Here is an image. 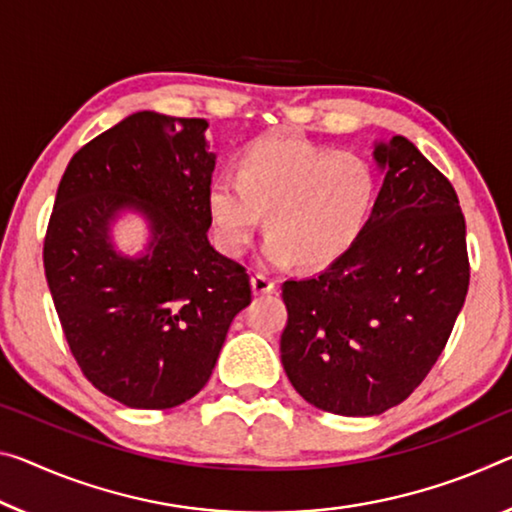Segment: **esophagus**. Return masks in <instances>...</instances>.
<instances>
[{
	"label": "esophagus",
	"instance_id": "esophagus-1",
	"mask_svg": "<svg viewBox=\"0 0 512 512\" xmlns=\"http://www.w3.org/2000/svg\"><path fill=\"white\" fill-rule=\"evenodd\" d=\"M253 289L255 294H273L278 289V282H275L269 273L259 271L253 275Z\"/></svg>",
	"mask_w": 512,
	"mask_h": 512
}]
</instances>
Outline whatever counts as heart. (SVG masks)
Here are the masks:
<instances>
[{
    "instance_id": "b5f03b06",
    "label": "heart",
    "mask_w": 512,
    "mask_h": 512,
    "mask_svg": "<svg viewBox=\"0 0 512 512\" xmlns=\"http://www.w3.org/2000/svg\"><path fill=\"white\" fill-rule=\"evenodd\" d=\"M376 202V175L367 159L291 136L250 143L237 177L218 175L207 207L216 239L239 255L266 212V257L323 266L342 257L367 227Z\"/></svg>"
}]
</instances>
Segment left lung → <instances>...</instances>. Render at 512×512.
Here are the masks:
<instances>
[{
	"label": "left lung",
	"mask_w": 512,
	"mask_h": 512,
	"mask_svg": "<svg viewBox=\"0 0 512 512\" xmlns=\"http://www.w3.org/2000/svg\"><path fill=\"white\" fill-rule=\"evenodd\" d=\"M385 170L360 239L312 278L287 280L280 358L314 408L373 417L403 403L444 351L469 287L465 216L415 143H376Z\"/></svg>",
	"instance_id": "1"
}]
</instances>
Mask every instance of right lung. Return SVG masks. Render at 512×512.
Returning a JSON list of instances; mask_svg holds the SVG:
<instances>
[{
    "instance_id": "obj_1",
    "label": "right lung",
    "mask_w": 512,
    "mask_h": 512,
    "mask_svg": "<svg viewBox=\"0 0 512 512\" xmlns=\"http://www.w3.org/2000/svg\"><path fill=\"white\" fill-rule=\"evenodd\" d=\"M205 129L202 118L132 113L70 159L56 191L43 246L56 314L88 383L127 408L193 399L250 305L246 269L207 239L216 154ZM125 208L151 223L139 258L110 243Z\"/></svg>"
}]
</instances>
